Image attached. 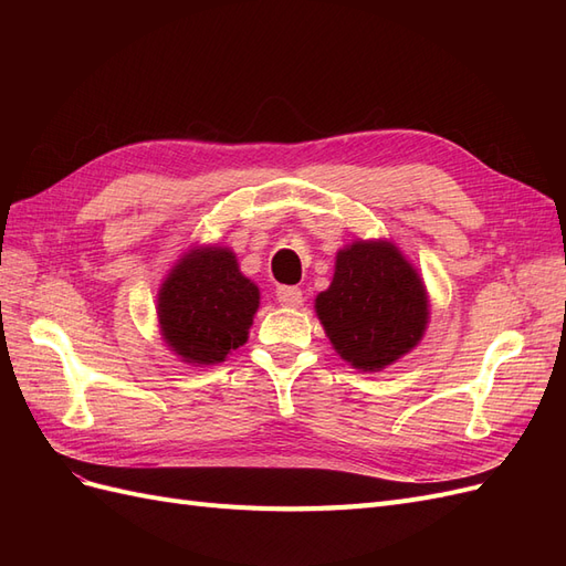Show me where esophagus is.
Segmentation results:
<instances>
[{"label": "esophagus", "mask_w": 566, "mask_h": 566, "mask_svg": "<svg viewBox=\"0 0 566 566\" xmlns=\"http://www.w3.org/2000/svg\"><path fill=\"white\" fill-rule=\"evenodd\" d=\"M276 300L283 306H300L302 304V290L297 285H279L276 287Z\"/></svg>", "instance_id": "obj_1"}]
</instances>
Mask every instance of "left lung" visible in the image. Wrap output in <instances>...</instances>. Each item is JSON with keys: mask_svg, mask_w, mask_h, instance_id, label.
Returning a JSON list of instances; mask_svg holds the SVG:
<instances>
[{"mask_svg": "<svg viewBox=\"0 0 566 566\" xmlns=\"http://www.w3.org/2000/svg\"><path fill=\"white\" fill-rule=\"evenodd\" d=\"M316 316L335 352L358 370H382L424 335L430 302L420 273L387 241H356L335 256Z\"/></svg>", "mask_w": 566, "mask_h": 566, "instance_id": "1", "label": "left lung"}]
</instances>
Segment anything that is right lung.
<instances>
[{
  "mask_svg": "<svg viewBox=\"0 0 566 566\" xmlns=\"http://www.w3.org/2000/svg\"><path fill=\"white\" fill-rule=\"evenodd\" d=\"M256 306L260 287L243 276L229 248H193L160 285L163 339L186 364H221L248 342Z\"/></svg>",
  "mask_w": 566,
  "mask_h": 566,
  "instance_id": "add662e5",
  "label": "right lung"
}]
</instances>
